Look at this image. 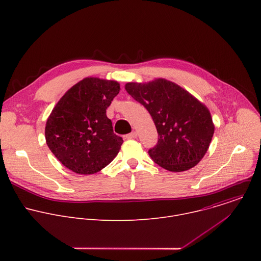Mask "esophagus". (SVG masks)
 Here are the masks:
<instances>
[{
  "mask_svg": "<svg viewBox=\"0 0 261 261\" xmlns=\"http://www.w3.org/2000/svg\"><path fill=\"white\" fill-rule=\"evenodd\" d=\"M125 137H126V139H135L137 137V133L135 131H133V132L127 134Z\"/></svg>",
  "mask_w": 261,
  "mask_h": 261,
  "instance_id": "esophagus-1",
  "label": "esophagus"
}]
</instances>
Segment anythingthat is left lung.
Segmentation results:
<instances>
[{"instance_id": "8db88e82", "label": "left lung", "mask_w": 261, "mask_h": 261, "mask_svg": "<svg viewBox=\"0 0 261 261\" xmlns=\"http://www.w3.org/2000/svg\"><path fill=\"white\" fill-rule=\"evenodd\" d=\"M127 93L150 113L159 135L148 151L159 166L173 172L194 167L204 157L215 131L208 108L175 83L156 79L127 83Z\"/></svg>"}]
</instances>
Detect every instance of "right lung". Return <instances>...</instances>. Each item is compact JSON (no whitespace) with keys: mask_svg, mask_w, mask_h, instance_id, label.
<instances>
[{"mask_svg":"<svg viewBox=\"0 0 261 261\" xmlns=\"http://www.w3.org/2000/svg\"><path fill=\"white\" fill-rule=\"evenodd\" d=\"M120 90L116 81L86 77L56 104L46 121L45 139L65 167L88 175L116 158L123 138L114 133L106 109Z\"/></svg>","mask_w":261,"mask_h":261,"instance_id":"1","label":"right lung"}]
</instances>
